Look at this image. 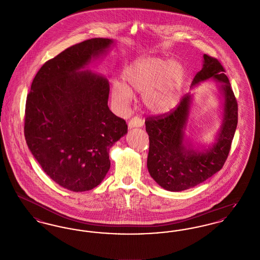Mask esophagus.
Here are the masks:
<instances>
[{
	"mask_svg": "<svg viewBox=\"0 0 260 260\" xmlns=\"http://www.w3.org/2000/svg\"><path fill=\"white\" fill-rule=\"evenodd\" d=\"M143 125V121L139 117H134L129 122H128V127H141Z\"/></svg>",
	"mask_w": 260,
	"mask_h": 260,
	"instance_id": "34e87169",
	"label": "esophagus"
}]
</instances>
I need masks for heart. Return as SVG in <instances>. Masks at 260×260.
I'll use <instances>...</instances> for the list:
<instances>
[{"label":"heart","instance_id":"obj_1","mask_svg":"<svg viewBox=\"0 0 260 260\" xmlns=\"http://www.w3.org/2000/svg\"><path fill=\"white\" fill-rule=\"evenodd\" d=\"M125 86L116 82L112 98L122 106H127L133 93H140L145 107L154 114L172 111L177 105L185 82V71L175 60L160 57H140L124 72Z\"/></svg>","mask_w":260,"mask_h":260}]
</instances>
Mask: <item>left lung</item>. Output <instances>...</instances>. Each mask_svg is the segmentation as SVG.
Returning <instances> with one entry per match:
<instances>
[{"instance_id": "8db88e82", "label": "left lung", "mask_w": 260, "mask_h": 260, "mask_svg": "<svg viewBox=\"0 0 260 260\" xmlns=\"http://www.w3.org/2000/svg\"><path fill=\"white\" fill-rule=\"evenodd\" d=\"M210 78L221 82L219 88L225 100L221 129L211 148L199 152L184 146L190 93H186L172 111L145 120L149 173L166 190L179 192L204 182L222 169L230 152L238 124V103L221 63L204 54L203 68L194 77L192 87Z\"/></svg>"}]
</instances>
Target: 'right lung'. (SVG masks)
Listing matches in <instances>:
<instances>
[{"mask_svg":"<svg viewBox=\"0 0 260 260\" xmlns=\"http://www.w3.org/2000/svg\"><path fill=\"white\" fill-rule=\"evenodd\" d=\"M112 43L94 38L63 50L41 67L27 95L26 143L44 172L70 191L100 184L110 169L109 149L127 133L108 107V80L77 72Z\"/></svg>","mask_w":260,"mask_h":260,"instance_id":"1","label":"right lung"}]
</instances>
